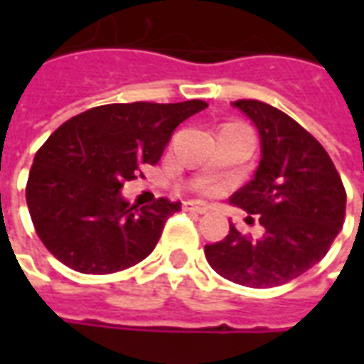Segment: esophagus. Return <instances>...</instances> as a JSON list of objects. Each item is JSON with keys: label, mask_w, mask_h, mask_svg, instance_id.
Segmentation results:
<instances>
[{"label": "esophagus", "mask_w": 364, "mask_h": 364, "mask_svg": "<svg viewBox=\"0 0 364 364\" xmlns=\"http://www.w3.org/2000/svg\"><path fill=\"white\" fill-rule=\"evenodd\" d=\"M185 210H189V213H197V214H205L210 210V206L203 203V200H187L185 203Z\"/></svg>", "instance_id": "esophagus-1"}]
</instances>
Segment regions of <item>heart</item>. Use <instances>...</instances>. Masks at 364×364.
Masks as SVG:
<instances>
[{
	"instance_id": "b5f03b06",
	"label": "heart",
	"mask_w": 364,
	"mask_h": 364,
	"mask_svg": "<svg viewBox=\"0 0 364 364\" xmlns=\"http://www.w3.org/2000/svg\"><path fill=\"white\" fill-rule=\"evenodd\" d=\"M203 193H206V195H214V193H216V187H214V185H205V187H203Z\"/></svg>"
}]
</instances>
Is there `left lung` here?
I'll list each match as a JSON object with an SVG mask.
<instances>
[{"mask_svg":"<svg viewBox=\"0 0 364 364\" xmlns=\"http://www.w3.org/2000/svg\"><path fill=\"white\" fill-rule=\"evenodd\" d=\"M232 105L259 130L261 161L230 203L257 216L263 236H244L230 224L228 236L205 245V255L224 279L271 289L300 277L328 253L343 226L347 195L328 151L296 120L255 99Z\"/></svg>","mask_w":364,"mask_h":364,"instance_id":"1","label":"left lung"}]
</instances>
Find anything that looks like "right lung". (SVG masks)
Returning a JSON list of instances; mask_svg holds the SVG:
<instances>
[{
	"label": "right lung",
	"mask_w": 364,
	"mask_h": 364,
	"mask_svg": "<svg viewBox=\"0 0 364 364\" xmlns=\"http://www.w3.org/2000/svg\"><path fill=\"white\" fill-rule=\"evenodd\" d=\"M205 101L112 103L66 120L36 151L27 206L46 250L66 267L109 274L146 259L181 203L136 208L120 189L158 164L173 130Z\"/></svg>",
	"instance_id": "right-lung-1"
}]
</instances>
